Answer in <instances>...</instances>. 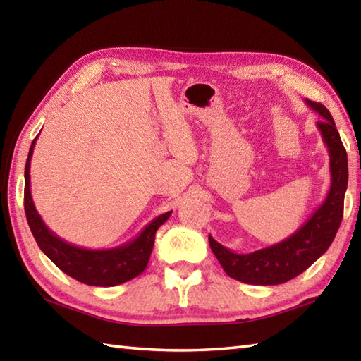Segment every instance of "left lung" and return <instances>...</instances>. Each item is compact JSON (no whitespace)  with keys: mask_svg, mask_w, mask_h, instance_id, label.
<instances>
[{"mask_svg":"<svg viewBox=\"0 0 361 361\" xmlns=\"http://www.w3.org/2000/svg\"><path fill=\"white\" fill-rule=\"evenodd\" d=\"M305 104L321 116L317 127L331 158V188L324 202L298 231L267 248L239 255L209 234L212 252L233 279L252 286H278L293 279L324 255L338 231L348 189V153L326 106L309 99H305Z\"/></svg>","mask_w":361,"mask_h":361,"instance_id":"8db88e82","label":"left lung"}]
</instances>
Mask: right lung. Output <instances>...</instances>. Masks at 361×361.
Masks as SVG:
<instances>
[{
	"label": "right lung",
	"instance_id": "1",
	"mask_svg": "<svg viewBox=\"0 0 361 361\" xmlns=\"http://www.w3.org/2000/svg\"><path fill=\"white\" fill-rule=\"evenodd\" d=\"M38 137V136H37ZM37 137L30 144L25 167V212L38 247L60 270L87 286L113 287L141 274L149 264L158 228L171 217L167 211L153 219L133 240L109 250H88L73 245L44 225L30 195V159Z\"/></svg>",
	"mask_w": 361,
	"mask_h": 361
}]
</instances>
